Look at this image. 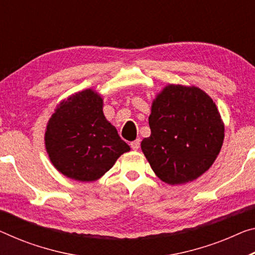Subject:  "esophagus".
Masks as SVG:
<instances>
[{"label":"esophagus","instance_id":"1","mask_svg":"<svg viewBox=\"0 0 255 255\" xmlns=\"http://www.w3.org/2000/svg\"><path fill=\"white\" fill-rule=\"evenodd\" d=\"M130 146L133 150H138L140 148V139H136L134 141H132V142L130 143Z\"/></svg>","mask_w":255,"mask_h":255}]
</instances>
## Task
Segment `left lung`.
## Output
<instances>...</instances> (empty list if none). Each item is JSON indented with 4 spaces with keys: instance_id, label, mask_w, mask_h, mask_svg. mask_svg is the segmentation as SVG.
Returning a JSON list of instances; mask_svg holds the SVG:
<instances>
[{
    "instance_id": "8db88e82",
    "label": "left lung",
    "mask_w": 255,
    "mask_h": 255,
    "mask_svg": "<svg viewBox=\"0 0 255 255\" xmlns=\"http://www.w3.org/2000/svg\"><path fill=\"white\" fill-rule=\"evenodd\" d=\"M151 134L141 149L155 174L168 185L201 177L214 163L225 125L209 95L196 87L168 84L152 101Z\"/></svg>"
}]
</instances>
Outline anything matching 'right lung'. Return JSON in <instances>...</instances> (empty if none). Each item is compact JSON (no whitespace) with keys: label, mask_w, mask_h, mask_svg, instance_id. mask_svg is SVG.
Instances as JSON below:
<instances>
[{"label":"right lung","mask_w":255,"mask_h":255,"mask_svg":"<svg viewBox=\"0 0 255 255\" xmlns=\"http://www.w3.org/2000/svg\"><path fill=\"white\" fill-rule=\"evenodd\" d=\"M104 100L92 89L61 101L45 131L46 152L53 166L77 181H95L130 151L115 127L106 120Z\"/></svg>","instance_id":"1"}]
</instances>
